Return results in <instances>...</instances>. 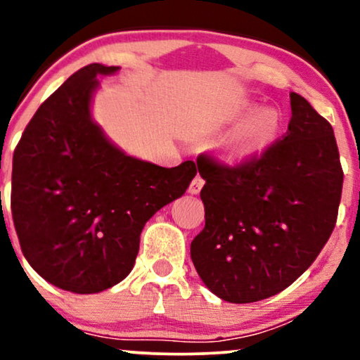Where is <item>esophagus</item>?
I'll use <instances>...</instances> for the list:
<instances>
[{"instance_id":"34e87169","label":"esophagus","mask_w":360,"mask_h":360,"mask_svg":"<svg viewBox=\"0 0 360 360\" xmlns=\"http://www.w3.org/2000/svg\"><path fill=\"white\" fill-rule=\"evenodd\" d=\"M205 186V179L203 177H201L200 174H198L196 177H194V179L191 181V184H189V193L191 194H198L201 191V188H203Z\"/></svg>"}]
</instances>
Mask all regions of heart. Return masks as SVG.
Instances as JSON below:
<instances>
[{
    "instance_id": "heart-1",
    "label": "heart",
    "mask_w": 360,
    "mask_h": 360,
    "mask_svg": "<svg viewBox=\"0 0 360 360\" xmlns=\"http://www.w3.org/2000/svg\"><path fill=\"white\" fill-rule=\"evenodd\" d=\"M255 106L250 105L247 113H254ZM281 130V117L276 110L264 108L254 113L238 128L232 140V152L237 157H254L262 154L278 139Z\"/></svg>"
}]
</instances>
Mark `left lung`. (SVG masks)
Wrapping results in <instances>:
<instances>
[{
    "label": "left lung",
    "instance_id": "obj_1",
    "mask_svg": "<svg viewBox=\"0 0 360 360\" xmlns=\"http://www.w3.org/2000/svg\"><path fill=\"white\" fill-rule=\"evenodd\" d=\"M288 131L260 157L225 166L196 160L206 181L205 229L191 259L206 288L229 303L286 289L318 257L337 221L344 171L333 128L291 93Z\"/></svg>",
    "mask_w": 360,
    "mask_h": 360
}]
</instances>
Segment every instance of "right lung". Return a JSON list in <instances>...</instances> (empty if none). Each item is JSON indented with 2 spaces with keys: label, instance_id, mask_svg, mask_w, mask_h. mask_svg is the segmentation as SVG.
I'll return each instance as SVG.
<instances>
[{
  "label": "right lung",
  "instance_id": "1",
  "mask_svg": "<svg viewBox=\"0 0 360 360\" xmlns=\"http://www.w3.org/2000/svg\"><path fill=\"white\" fill-rule=\"evenodd\" d=\"M89 64L45 100L13 154L11 214L25 259L45 281L77 295L105 291L134 269L143 225L183 196L196 166L135 159L91 118L96 76Z\"/></svg>",
  "mask_w": 360,
  "mask_h": 360
}]
</instances>
